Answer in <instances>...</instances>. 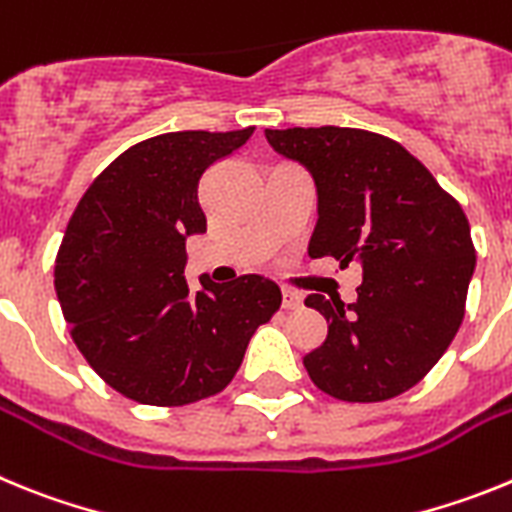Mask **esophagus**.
<instances>
[{
	"instance_id": "34e87169",
	"label": "esophagus",
	"mask_w": 512,
	"mask_h": 512,
	"mask_svg": "<svg viewBox=\"0 0 512 512\" xmlns=\"http://www.w3.org/2000/svg\"><path fill=\"white\" fill-rule=\"evenodd\" d=\"M300 305H302V297L297 295V292H292V289H284V292H282V307H284V310H297Z\"/></svg>"
}]
</instances>
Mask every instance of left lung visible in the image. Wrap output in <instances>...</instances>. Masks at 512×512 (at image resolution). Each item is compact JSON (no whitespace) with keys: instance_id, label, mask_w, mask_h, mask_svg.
Instances as JSON below:
<instances>
[{"instance_id":"8db88e82","label":"left lung","mask_w":512,"mask_h":512,"mask_svg":"<svg viewBox=\"0 0 512 512\" xmlns=\"http://www.w3.org/2000/svg\"><path fill=\"white\" fill-rule=\"evenodd\" d=\"M274 151L310 169L318 228L310 256L361 264L356 302L310 295L328 320L302 359L318 390L343 402L408 392L451 346L467 305L474 253L459 202L392 138L359 128L266 130Z\"/></svg>"}]
</instances>
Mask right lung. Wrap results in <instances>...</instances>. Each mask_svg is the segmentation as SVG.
I'll return each instance as SVG.
<instances>
[{"instance_id": "add662e5", "label": "right lung", "mask_w": 512, "mask_h": 512, "mask_svg": "<svg viewBox=\"0 0 512 512\" xmlns=\"http://www.w3.org/2000/svg\"><path fill=\"white\" fill-rule=\"evenodd\" d=\"M253 128L182 130L140 140L89 184L56 256V295L71 338L112 390L179 408L223 392L253 330L282 305L271 279L184 277L187 235L205 233L200 179Z\"/></svg>"}]
</instances>
